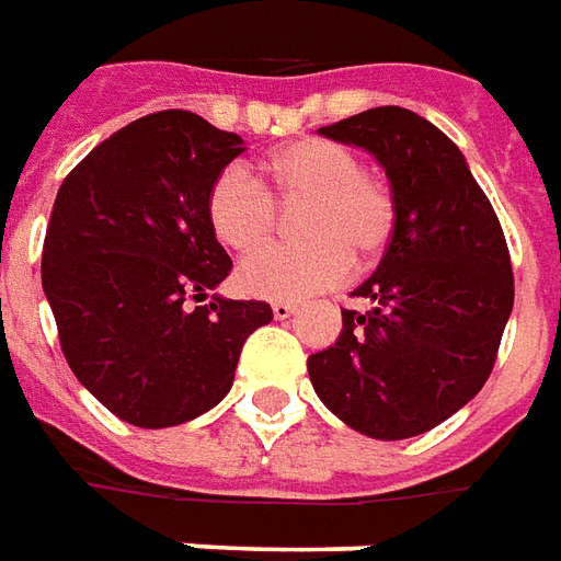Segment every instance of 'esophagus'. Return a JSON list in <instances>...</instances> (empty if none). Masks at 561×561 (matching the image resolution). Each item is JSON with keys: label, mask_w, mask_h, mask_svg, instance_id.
<instances>
[{"label": "esophagus", "mask_w": 561, "mask_h": 561, "mask_svg": "<svg viewBox=\"0 0 561 561\" xmlns=\"http://www.w3.org/2000/svg\"><path fill=\"white\" fill-rule=\"evenodd\" d=\"M296 311H299V305H296V301H272L274 320H287V317H293Z\"/></svg>", "instance_id": "esophagus-1"}]
</instances>
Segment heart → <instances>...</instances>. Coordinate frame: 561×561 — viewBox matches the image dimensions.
Segmentation results:
<instances>
[{"label":"heart","instance_id":"obj_1","mask_svg":"<svg viewBox=\"0 0 561 561\" xmlns=\"http://www.w3.org/2000/svg\"><path fill=\"white\" fill-rule=\"evenodd\" d=\"M265 183L272 194L244 165H229L208 190L210 232L238 253L260 248L274 232V198H305L299 232L308 238L268 244L238 265V284L250 296L299 299L337 284L351 256L368 262L387 248L396 202L380 178L363 172L351 147L329 138L293 141L265 162Z\"/></svg>","mask_w":561,"mask_h":561}]
</instances>
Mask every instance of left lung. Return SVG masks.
<instances>
[{
	"label": "left lung",
	"instance_id": "1",
	"mask_svg": "<svg viewBox=\"0 0 561 561\" xmlns=\"http://www.w3.org/2000/svg\"><path fill=\"white\" fill-rule=\"evenodd\" d=\"M320 135L368 150L389 178L396 224L377 272L341 311L329 351L308 356L325 408L377 440L423 435L478 396L514 308L504 232L462 150L399 105L368 108Z\"/></svg>",
	"mask_w": 561,
	"mask_h": 561
}]
</instances>
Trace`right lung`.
Wrapping results in <instances>:
<instances>
[{
    "label": "right lung",
    "instance_id": "right-lung-1",
    "mask_svg": "<svg viewBox=\"0 0 561 561\" xmlns=\"http://www.w3.org/2000/svg\"><path fill=\"white\" fill-rule=\"evenodd\" d=\"M244 150L193 111L123 126L62 181L47 224L42 287L66 363L111 414L181 426L236 380L241 347L272 323L265 301L210 296L232 260L208 224L214 178Z\"/></svg>",
    "mask_w": 561,
    "mask_h": 561
}]
</instances>
